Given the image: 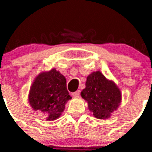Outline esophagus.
<instances>
[{
    "label": "esophagus",
    "instance_id": "1",
    "mask_svg": "<svg viewBox=\"0 0 152 152\" xmlns=\"http://www.w3.org/2000/svg\"><path fill=\"white\" fill-rule=\"evenodd\" d=\"M80 95V90H78L76 91H75V92L72 93V95L74 96V97H77V96H79Z\"/></svg>",
    "mask_w": 152,
    "mask_h": 152
}]
</instances>
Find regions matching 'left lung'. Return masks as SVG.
Instances as JSON below:
<instances>
[{
  "label": "left lung",
  "mask_w": 152,
  "mask_h": 152,
  "mask_svg": "<svg viewBox=\"0 0 152 152\" xmlns=\"http://www.w3.org/2000/svg\"><path fill=\"white\" fill-rule=\"evenodd\" d=\"M81 96L88 102V108L98 119L108 118L121 100V94L115 83L99 71L88 76Z\"/></svg>",
  "instance_id": "left-lung-1"
}]
</instances>
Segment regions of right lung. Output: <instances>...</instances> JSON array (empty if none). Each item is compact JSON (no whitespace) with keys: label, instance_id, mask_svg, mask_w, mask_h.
I'll return each mask as SVG.
<instances>
[{"label":"right lung","instance_id":"obj_1","mask_svg":"<svg viewBox=\"0 0 152 152\" xmlns=\"http://www.w3.org/2000/svg\"><path fill=\"white\" fill-rule=\"evenodd\" d=\"M66 88V79L56 69L40 73L34 80L29 94V102L34 110L41 111L49 121L56 120L71 99Z\"/></svg>","mask_w":152,"mask_h":152}]
</instances>
